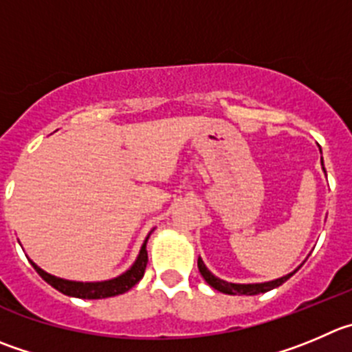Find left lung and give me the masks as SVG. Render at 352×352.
<instances>
[{
	"mask_svg": "<svg viewBox=\"0 0 352 352\" xmlns=\"http://www.w3.org/2000/svg\"><path fill=\"white\" fill-rule=\"evenodd\" d=\"M321 165H323V157H321ZM198 269H199V272H201V276L205 278V281L210 285V287L215 288V290H219V292H222V294H228V295H258V294H265V292H269V290H272V288H278L280 285H283L285 281L290 280L292 276H294L295 272L298 271V267H297L294 272H290V274L281 276V278H278V280L265 281V283L241 285V283H229V281H224V280H221V278L213 276L212 272L208 271V267L205 265V262L201 261V257H198Z\"/></svg>",
	"mask_w": 352,
	"mask_h": 352,
	"instance_id": "left-lung-1",
	"label": "left lung"
}]
</instances>
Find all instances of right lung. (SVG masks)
<instances>
[{"label": "right lung", "instance_id": "obj_1", "mask_svg": "<svg viewBox=\"0 0 352 352\" xmlns=\"http://www.w3.org/2000/svg\"><path fill=\"white\" fill-rule=\"evenodd\" d=\"M151 234V232H149ZM149 234H147L146 241H144L142 248L139 252V257L137 261L133 262L130 269L123 274H120L118 278H113V280L107 281H91V283H83V281H69V280H62V278H57V276L48 274L47 271H43L41 267L34 264L31 261L32 267L36 269L39 276H41L43 280L47 281L48 285L58 290L60 294L69 295V297H78V298H107V297H114V295H121L124 292L130 290L131 287H135L140 280H142L144 271H146L147 265V239H149Z\"/></svg>", "mask_w": 352, "mask_h": 352}]
</instances>
